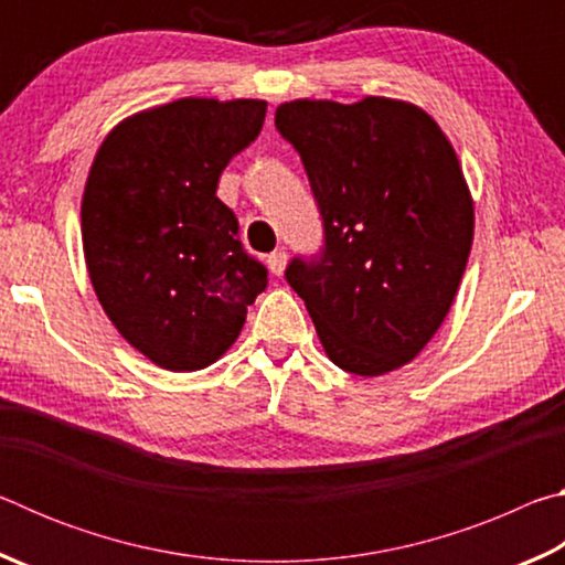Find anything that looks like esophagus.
<instances>
[{
	"label": "esophagus",
	"instance_id": "34e87169",
	"mask_svg": "<svg viewBox=\"0 0 565 565\" xmlns=\"http://www.w3.org/2000/svg\"><path fill=\"white\" fill-rule=\"evenodd\" d=\"M266 264H269V269L274 276H281L284 269H286V252L284 248H279V252H271L269 259H266Z\"/></svg>",
	"mask_w": 565,
	"mask_h": 565
}]
</instances>
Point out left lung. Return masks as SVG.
<instances>
[{
	"instance_id": "left-lung-1",
	"label": "left lung",
	"mask_w": 565,
	"mask_h": 565,
	"mask_svg": "<svg viewBox=\"0 0 565 565\" xmlns=\"http://www.w3.org/2000/svg\"><path fill=\"white\" fill-rule=\"evenodd\" d=\"M323 222V246L294 256L301 296L339 369L381 376L441 327L473 242V202L451 141L414 104L296 99L276 109Z\"/></svg>"
}]
</instances>
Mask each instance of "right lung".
Here are the masks:
<instances>
[{"instance_id": "1", "label": "right lung", "mask_w": 565, "mask_h": 565, "mask_svg": "<svg viewBox=\"0 0 565 565\" xmlns=\"http://www.w3.org/2000/svg\"><path fill=\"white\" fill-rule=\"evenodd\" d=\"M264 117L262 99H179L124 119L94 157L82 199L89 279L121 337L161 369L214 363L269 284L216 196Z\"/></svg>"}]
</instances>
